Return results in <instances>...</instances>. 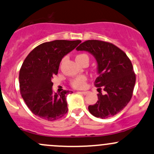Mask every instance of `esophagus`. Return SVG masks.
<instances>
[{
    "mask_svg": "<svg viewBox=\"0 0 154 154\" xmlns=\"http://www.w3.org/2000/svg\"><path fill=\"white\" fill-rule=\"evenodd\" d=\"M78 93L80 94H82V95H87V94H88V91H80V92H78Z\"/></svg>",
    "mask_w": 154,
    "mask_h": 154,
    "instance_id": "esophagus-1",
    "label": "esophagus"
}]
</instances>
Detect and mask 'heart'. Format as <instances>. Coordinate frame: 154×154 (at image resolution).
<instances>
[{
  "mask_svg": "<svg viewBox=\"0 0 154 154\" xmlns=\"http://www.w3.org/2000/svg\"><path fill=\"white\" fill-rule=\"evenodd\" d=\"M82 58H88V57L87 55L85 54H80V55H77L76 57V60H80V59ZM85 82H86V78L83 76H81V77H77L75 80L72 81V85L74 86V88H83L84 86L85 85Z\"/></svg>",
  "mask_w": 154,
  "mask_h": 154,
  "instance_id": "obj_1",
  "label": "heart"
}]
</instances>
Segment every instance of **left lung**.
I'll use <instances>...</instances> for the list:
<instances>
[{"label":"left lung","instance_id":"1","mask_svg":"<svg viewBox=\"0 0 154 154\" xmlns=\"http://www.w3.org/2000/svg\"><path fill=\"white\" fill-rule=\"evenodd\" d=\"M86 51L94 57L97 63L96 87L99 92L95 104L88 106L91 114L102 119L112 117L121 112L132 96L136 77L132 64L124 51L109 42L88 40L76 48Z\"/></svg>","mask_w":154,"mask_h":154}]
</instances>
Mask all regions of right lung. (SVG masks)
Wrapping results in <instances>:
<instances>
[{"label":"right lung","mask_w":154,"mask_h":154,"mask_svg":"<svg viewBox=\"0 0 154 154\" xmlns=\"http://www.w3.org/2000/svg\"><path fill=\"white\" fill-rule=\"evenodd\" d=\"M80 40H55L35 47L20 70V94L30 110L47 121H55L68 111L66 97L72 91L53 93L52 79L58 72L61 60Z\"/></svg>","instance_id":"1"}]
</instances>
